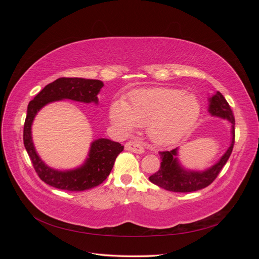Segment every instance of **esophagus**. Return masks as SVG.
<instances>
[{
	"mask_svg": "<svg viewBox=\"0 0 259 259\" xmlns=\"http://www.w3.org/2000/svg\"><path fill=\"white\" fill-rule=\"evenodd\" d=\"M125 150L134 152V153H143L145 151L142 146L137 143H134V142H127L126 144H125Z\"/></svg>",
	"mask_w": 259,
	"mask_h": 259,
	"instance_id": "esophagus-1",
	"label": "esophagus"
}]
</instances>
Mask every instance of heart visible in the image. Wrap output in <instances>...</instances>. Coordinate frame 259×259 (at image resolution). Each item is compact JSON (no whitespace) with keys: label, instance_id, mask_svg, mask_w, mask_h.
Here are the masks:
<instances>
[{"label":"heart","instance_id":"heart-1","mask_svg":"<svg viewBox=\"0 0 259 259\" xmlns=\"http://www.w3.org/2000/svg\"><path fill=\"white\" fill-rule=\"evenodd\" d=\"M201 106L192 94L182 90L156 88L133 93L126 104L110 107L111 121L123 132L148 126V134L158 145L176 143L199 119Z\"/></svg>","mask_w":259,"mask_h":259}]
</instances>
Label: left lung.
Instances as JSON below:
<instances>
[{
  "instance_id": "obj_1",
  "label": "left lung",
  "mask_w": 259,
  "mask_h": 259,
  "mask_svg": "<svg viewBox=\"0 0 259 259\" xmlns=\"http://www.w3.org/2000/svg\"><path fill=\"white\" fill-rule=\"evenodd\" d=\"M208 111L211 115L221 116L232 124L231 145L223 158L215 165L204 171H191L186 170L179 165L176 158L177 149H173L170 151H160V169L149 177V180L152 184L173 192H192L209 186L216 179L232 152L234 140H236L234 139L236 138V133H234L236 121H234V115L228 101L219 92L209 99Z\"/></svg>"
}]
</instances>
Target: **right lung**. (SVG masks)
<instances>
[{"label":"right lung","instance_id":"add662e5","mask_svg":"<svg viewBox=\"0 0 259 259\" xmlns=\"http://www.w3.org/2000/svg\"><path fill=\"white\" fill-rule=\"evenodd\" d=\"M104 86L99 80L81 77H59L48 84L30 101L23 125V145L32 162L37 176L45 184L67 191H84L100 185L113 167L116 156L123 151L121 144L100 138L93 142L89 158L83 165L73 170L60 171L49 167L40 159L31 138V125L42 107L55 100L71 99L81 103H98L97 94Z\"/></svg>","mask_w":259,"mask_h":259}]
</instances>
